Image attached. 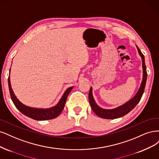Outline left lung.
Instances as JSON below:
<instances>
[{
  "instance_id": "obj_1",
  "label": "left lung",
  "mask_w": 159,
  "mask_h": 159,
  "mask_svg": "<svg viewBox=\"0 0 159 159\" xmlns=\"http://www.w3.org/2000/svg\"><path fill=\"white\" fill-rule=\"evenodd\" d=\"M137 48L138 50V52H139V54L140 55L142 59L143 80L141 82L140 88L139 89V90H138L137 94L135 95L134 98H131L128 102H127L125 104H123L117 107H116L114 109H111V110L103 109L96 104L93 96V89H92V87H90V92L89 94V102L91 106V108L97 116H98L99 117H102V118H104V119L119 118V117H121L129 113V112L134 109V107L137 106V104L139 102L141 97L143 96V94L144 93V90H145L147 73L146 65L145 63L144 55H143V54L141 53L139 48H138L137 46Z\"/></svg>"
}]
</instances>
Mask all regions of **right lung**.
Wrapping results in <instances>:
<instances>
[{"label": "right lung", "instance_id": "add662e5", "mask_svg": "<svg viewBox=\"0 0 159 159\" xmlns=\"http://www.w3.org/2000/svg\"><path fill=\"white\" fill-rule=\"evenodd\" d=\"M10 71H11V69H10ZM8 80L10 94H11V99L15 106L16 107V108L24 115L26 116L33 120L38 121L52 120L57 117L61 113V111H63L66 100L67 99V97L70 93V92L73 88V86H71L66 89L63 96L61 97V100L58 102V104L56 106L50 107V108H35V107H31L24 105L16 98V96H15L12 89L10 76H8Z\"/></svg>", "mask_w": 159, "mask_h": 159}]
</instances>
